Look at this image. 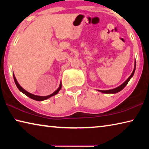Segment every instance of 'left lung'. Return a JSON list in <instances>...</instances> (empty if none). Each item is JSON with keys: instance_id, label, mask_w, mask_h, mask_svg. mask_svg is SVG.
I'll return each mask as SVG.
<instances>
[{"instance_id": "obj_1", "label": "left lung", "mask_w": 149, "mask_h": 149, "mask_svg": "<svg viewBox=\"0 0 149 149\" xmlns=\"http://www.w3.org/2000/svg\"><path fill=\"white\" fill-rule=\"evenodd\" d=\"M135 67H136V62H135V66H134V70H133V71L132 72V74H131L130 76L127 78V79L125 81L124 83H123V84L120 85L119 87H118L116 88H115V89H110V90H106V91H102V90H98L99 91L101 92V93H113V94H114V93H118L120 92V91H122L123 88H124L126 85H127V84H128V82L130 81V80L131 79V78H132L133 77V74H134L135 73Z\"/></svg>"}]
</instances>
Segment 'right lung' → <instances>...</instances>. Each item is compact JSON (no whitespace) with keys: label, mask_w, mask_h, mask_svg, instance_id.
I'll return each instance as SVG.
<instances>
[{"label":"right lung","mask_w":149,"mask_h":149,"mask_svg":"<svg viewBox=\"0 0 149 149\" xmlns=\"http://www.w3.org/2000/svg\"><path fill=\"white\" fill-rule=\"evenodd\" d=\"M13 77H14V79L15 84H16L17 87L18 88V89L20 91L23 93L24 94H25L26 95H27V97H29V98H31V99H33V100H37V101H42V100H46V99H49V98H50V97H52V96L56 95L57 93L59 92V91H60V89H61V88H62V83L60 82V86H59V87H58V89L56 91H54L53 93H52L51 95H48V96H38V95H35L31 94V93H29V92H27V91L24 89L23 88H22L21 86H20L19 84H18V83H17V80H16V77H15V75H14V74H13Z\"/></svg>","instance_id":"obj_1"}]
</instances>
